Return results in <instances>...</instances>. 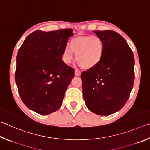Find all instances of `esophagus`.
<instances>
[{
    "label": "esophagus",
    "mask_w": 150,
    "mask_h": 150,
    "mask_svg": "<svg viewBox=\"0 0 150 150\" xmlns=\"http://www.w3.org/2000/svg\"><path fill=\"white\" fill-rule=\"evenodd\" d=\"M81 74V72L79 70H75V76H80Z\"/></svg>",
    "instance_id": "34e87169"
}]
</instances>
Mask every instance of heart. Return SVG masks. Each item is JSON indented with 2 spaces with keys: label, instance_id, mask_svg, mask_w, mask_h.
Listing matches in <instances>:
<instances>
[{
  "label": "heart",
  "instance_id": "heart-1",
  "mask_svg": "<svg viewBox=\"0 0 150 150\" xmlns=\"http://www.w3.org/2000/svg\"><path fill=\"white\" fill-rule=\"evenodd\" d=\"M105 46L103 40L98 36H79L73 38L66 45L62 53V59L67 64L72 62L76 54L79 66L85 69L96 67L104 54Z\"/></svg>",
  "mask_w": 150,
  "mask_h": 150
}]
</instances>
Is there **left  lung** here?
<instances>
[{
	"label": "left lung",
	"instance_id": "obj_1",
	"mask_svg": "<svg viewBox=\"0 0 150 150\" xmlns=\"http://www.w3.org/2000/svg\"><path fill=\"white\" fill-rule=\"evenodd\" d=\"M103 40L104 54L96 67L81 74L83 94L88 110L109 115L123 107L134 80V58L126 40L110 30L93 31Z\"/></svg>",
	"mask_w": 150,
	"mask_h": 150
}]
</instances>
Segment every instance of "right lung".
<instances>
[{"label": "right lung", "instance_id": "obj_1", "mask_svg": "<svg viewBox=\"0 0 150 150\" xmlns=\"http://www.w3.org/2000/svg\"><path fill=\"white\" fill-rule=\"evenodd\" d=\"M73 29L35 31L25 38L16 58L15 81L22 102L30 110L48 115L61 107L75 71L62 60Z\"/></svg>", "mask_w": 150, "mask_h": 150}]
</instances>
